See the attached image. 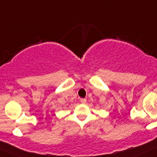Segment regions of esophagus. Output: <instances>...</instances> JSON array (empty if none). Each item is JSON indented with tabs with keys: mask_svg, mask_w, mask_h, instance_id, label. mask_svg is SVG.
<instances>
[{
	"mask_svg": "<svg viewBox=\"0 0 157 157\" xmlns=\"http://www.w3.org/2000/svg\"><path fill=\"white\" fill-rule=\"evenodd\" d=\"M80 103H86V99H84V98H81L80 100Z\"/></svg>",
	"mask_w": 157,
	"mask_h": 157,
	"instance_id": "34e87169",
	"label": "esophagus"
}]
</instances>
